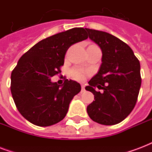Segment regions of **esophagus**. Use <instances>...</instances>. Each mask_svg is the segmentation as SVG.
Returning <instances> with one entry per match:
<instances>
[{
    "mask_svg": "<svg viewBox=\"0 0 152 152\" xmlns=\"http://www.w3.org/2000/svg\"><path fill=\"white\" fill-rule=\"evenodd\" d=\"M81 88H82V92H83V91H85V86L83 85V84H82V85H81Z\"/></svg>",
    "mask_w": 152,
    "mask_h": 152,
    "instance_id": "1",
    "label": "esophagus"
}]
</instances>
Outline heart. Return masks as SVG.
<instances>
[{"label": "heart", "instance_id": "b5f03b06", "mask_svg": "<svg viewBox=\"0 0 152 152\" xmlns=\"http://www.w3.org/2000/svg\"><path fill=\"white\" fill-rule=\"evenodd\" d=\"M70 74L74 79L81 81L86 78V76L88 75V72L84 71L83 69H80V68H73L71 69Z\"/></svg>", "mask_w": 152, "mask_h": 152}]
</instances>
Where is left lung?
Here are the masks:
<instances>
[{"instance_id": "8db88e82", "label": "left lung", "mask_w": 152, "mask_h": 152, "mask_svg": "<svg viewBox=\"0 0 152 152\" xmlns=\"http://www.w3.org/2000/svg\"><path fill=\"white\" fill-rule=\"evenodd\" d=\"M85 29L102 52L99 70L85 88L95 96L87 111L95 122L116 125L127 118L137 103L141 85L140 61L132 49L117 37ZM95 87L101 91H95Z\"/></svg>"}]
</instances>
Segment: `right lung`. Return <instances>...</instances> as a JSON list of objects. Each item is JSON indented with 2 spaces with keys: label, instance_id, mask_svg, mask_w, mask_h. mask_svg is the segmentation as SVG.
Wrapping results in <instances>:
<instances>
[{
  "label": "right lung",
  "instance_id": "obj_1",
  "mask_svg": "<svg viewBox=\"0 0 152 152\" xmlns=\"http://www.w3.org/2000/svg\"><path fill=\"white\" fill-rule=\"evenodd\" d=\"M85 29L76 27L42 40L19 60L11 75V92L21 115L38 126L63 120L80 84L65 79L62 85L50 78L61 73L64 55L73 44L88 39Z\"/></svg>",
  "mask_w": 152,
  "mask_h": 152
}]
</instances>
